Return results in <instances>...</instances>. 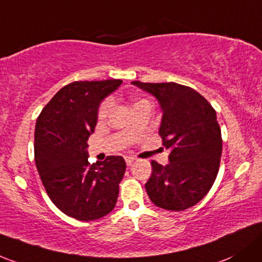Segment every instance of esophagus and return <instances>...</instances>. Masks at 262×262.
I'll return each mask as SVG.
<instances>
[{"instance_id": "esophagus-1", "label": "esophagus", "mask_w": 262, "mask_h": 262, "mask_svg": "<svg viewBox=\"0 0 262 262\" xmlns=\"http://www.w3.org/2000/svg\"><path fill=\"white\" fill-rule=\"evenodd\" d=\"M124 159H125V162H126V164H128V166H130V164L133 163L134 161H136V158H134L133 156H125V157H124Z\"/></svg>"}]
</instances>
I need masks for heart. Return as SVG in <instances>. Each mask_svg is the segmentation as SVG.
I'll list each match as a JSON object with an SVG mask.
<instances>
[{"label":"heart","instance_id":"heart-1","mask_svg":"<svg viewBox=\"0 0 262 262\" xmlns=\"http://www.w3.org/2000/svg\"><path fill=\"white\" fill-rule=\"evenodd\" d=\"M140 101H142V100H140ZM138 103H139V101H138ZM112 104H113V101L110 100V99H106L105 101H103V104H101L100 108H99V112H98L99 119H104V118H105L106 115L109 114L110 108H112Z\"/></svg>","mask_w":262,"mask_h":262}]
</instances>
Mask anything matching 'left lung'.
Returning <instances> with one entry per match:
<instances>
[{"label": "left lung", "mask_w": 262, "mask_h": 262, "mask_svg": "<svg viewBox=\"0 0 262 262\" xmlns=\"http://www.w3.org/2000/svg\"><path fill=\"white\" fill-rule=\"evenodd\" d=\"M132 84L158 100L163 113L159 136L169 149L167 166L150 163L148 196L164 210H187L208 193L219 173L222 138L216 112L200 93L177 82Z\"/></svg>", "instance_id": "obj_1"}]
</instances>
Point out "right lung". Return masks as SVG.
<instances>
[{
  "label": "right lung",
  "instance_id": "right-lung-1",
  "mask_svg": "<svg viewBox=\"0 0 262 262\" xmlns=\"http://www.w3.org/2000/svg\"><path fill=\"white\" fill-rule=\"evenodd\" d=\"M122 80L74 81L65 85L40 113L35 128V163L49 197L60 211L93 221L113 211L125 173V161L109 156L88 162L101 101Z\"/></svg>",
  "mask_w": 262,
  "mask_h": 262
}]
</instances>
